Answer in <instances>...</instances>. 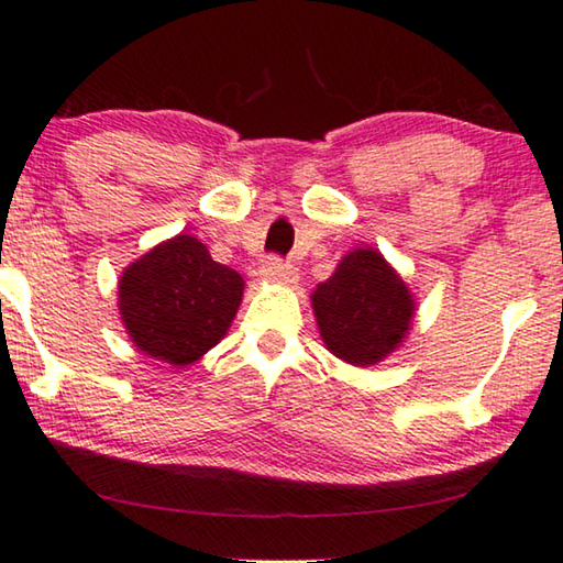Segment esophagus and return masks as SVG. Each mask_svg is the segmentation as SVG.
Listing matches in <instances>:
<instances>
[{"mask_svg": "<svg viewBox=\"0 0 563 563\" xmlns=\"http://www.w3.org/2000/svg\"><path fill=\"white\" fill-rule=\"evenodd\" d=\"M262 276L272 284H295L297 282V268L291 264H284L282 258H266L262 266Z\"/></svg>", "mask_w": 563, "mask_h": 563, "instance_id": "1", "label": "esophagus"}]
</instances>
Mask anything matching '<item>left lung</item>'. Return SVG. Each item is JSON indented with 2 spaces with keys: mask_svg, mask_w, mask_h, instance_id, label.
<instances>
[{
  "mask_svg": "<svg viewBox=\"0 0 563 563\" xmlns=\"http://www.w3.org/2000/svg\"><path fill=\"white\" fill-rule=\"evenodd\" d=\"M320 338L332 355L357 368L386 361L411 332L417 299L380 251L357 246L312 291Z\"/></svg>",
  "mask_w": 563,
  "mask_h": 563,
  "instance_id": "obj_1",
  "label": "left lung"
}]
</instances>
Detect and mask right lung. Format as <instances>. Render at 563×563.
Masks as SVG:
<instances>
[{
  "mask_svg": "<svg viewBox=\"0 0 563 563\" xmlns=\"http://www.w3.org/2000/svg\"><path fill=\"white\" fill-rule=\"evenodd\" d=\"M243 276L180 233L119 276V314L129 340L154 361L185 368L225 338L243 299Z\"/></svg>",
  "mask_w": 563,
  "mask_h": 563,
  "instance_id": "obj_1",
  "label": "right lung"
}]
</instances>
